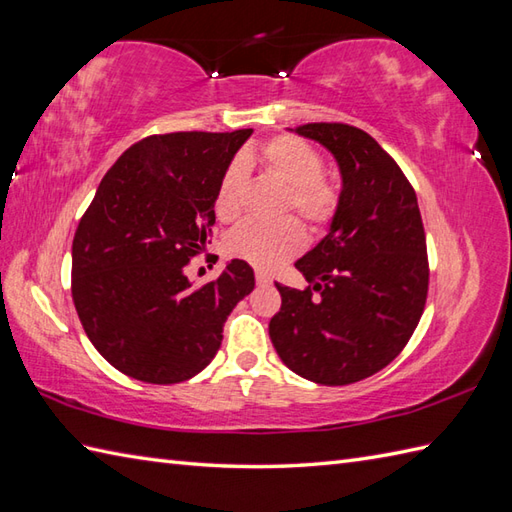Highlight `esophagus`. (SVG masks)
Wrapping results in <instances>:
<instances>
[{
	"label": "esophagus",
	"instance_id": "1",
	"mask_svg": "<svg viewBox=\"0 0 512 512\" xmlns=\"http://www.w3.org/2000/svg\"><path fill=\"white\" fill-rule=\"evenodd\" d=\"M255 279H257V286H270V284H273V279H270L266 273H262V270H257Z\"/></svg>",
	"mask_w": 512,
	"mask_h": 512
}]
</instances>
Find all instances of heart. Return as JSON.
Wrapping results in <instances>:
<instances>
[{"label": "heart", "mask_w": 512, "mask_h": 512, "mask_svg": "<svg viewBox=\"0 0 512 512\" xmlns=\"http://www.w3.org/2000/svg\"><path fill=\"white\" fill-rule=\"evenodd\" d=\"M259 165L288 189V206L312 228H321L332 220L339 204V191L323 178V158L306 140L295 136L270 138L257 151ZM248 156L233 160L217 184L215 215L224 222H233L242 215L246 165ZM301 226L295 220H279L273 224L248 222L239 226L226 239L228 255L253 264L259 270H273L286 259L295 257L303 248Z\"/></svg>", "instance_id": "b5f03b06"}]
</instances>
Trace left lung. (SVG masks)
<instances>
[{
  "instance_id": "8db88e82",
  "label": "left lung",
  "mask_w": 512,
  "mask_h": 512,
  "mask_svg": "<svg viewBox=\"0 0 512 512\" xmlns=\"http://www.w3.org/2000/svg\"><path fill=\"white\" fill-rule=\"evenodd\" d=\"M341 171L339 204L321 242L297 259L308 288L275 284L281 310L268 334L281 361L319 385H350L387 367L422 317L427 239L416 191L367 132L310 123Z\"/></svg>"
}]
</instances>
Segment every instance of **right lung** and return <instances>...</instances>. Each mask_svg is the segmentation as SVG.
<instances>
[{"mask_svg":"<svg viewBox=\"0 0 512 512\" xmlns=\"http://www.w3.org/2000/svg\"><path fill=\"white\" fill-rule=\"evenodd\" d=\"M253 129L176 132L129 147L105 173L72 242V299L107 363L143 383L189 380L213 361L228 314L255 288L244 259L193 286L215 193Z\"/></svg>","mask_w":512,"mask_h":512,"instance_id":"add662e5","label":"right lung"}]
</instances>
